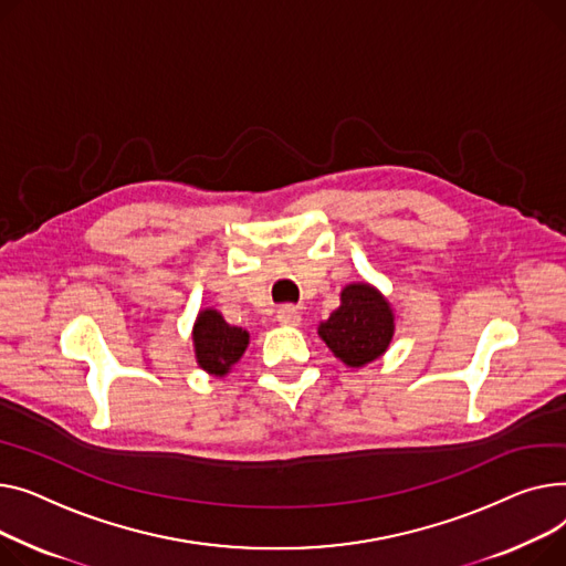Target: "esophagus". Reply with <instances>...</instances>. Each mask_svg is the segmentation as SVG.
Listing matches in <instances>:
<instances>
[{
  "instance_id": "34e87169",
  "label": "esophagus",
  "mask_w": 566,
  "mask_h": 566,
  "mask_svg": "<svg viewBox=\"0 0 566 566\" xmlns=\"http://www.w3.org/2000/svg\"><path fill=\"white\" fill-rule=\"evenodd\" d=\"M276 319L281 322V324H285V326H296L298 322H302V313H298L294 306H281L279 308V313H276Z\"/></svg>"
}]
</instances>
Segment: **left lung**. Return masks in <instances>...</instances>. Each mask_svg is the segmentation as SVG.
I'll return each instance as SVG.
<instances>
[{"label": "left lung", "instance_id": "obj_1", "mask_svg": "<svg viewBox=\"0 0 566 566\" xmlns=\"http://www.w3.org/2000/svg\"><path fill=\"white\" fill-rule=\"evenodd\" d=\"M392 311L368 283H352L340 294V308L319 324V336L352 368L379 358L392 338Z\"/></svg>", "mask_w": 566, "mask_h": 566}]
</instances>
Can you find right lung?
<instances>
[{
    "label": "right lung",
    "instance_id": "right-lung-1",
    "mask_svg": "<svg viewBox=\"0 0 566 566\" xmlns=\"http://www.w3.org/2000/svg\"><path fill=\"white\" fill-rule=\"evenodd\" d=\"M249 345V334L240 326H230L217 311H203L193 326L196 360L203 370L221 377L235 365Z\"/></svg>",
    "mask_w": 566,
    "mask_h": 566
}]
</instances>
